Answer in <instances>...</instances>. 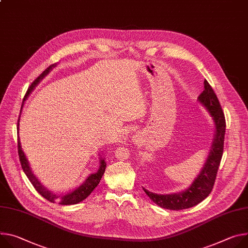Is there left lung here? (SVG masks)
Returning <instances> with one entry per match:
<instances>
[{
  "instance_id": "left-lung-1",
  "label": "left lung",
  "mask_w": 248,
  "mask_h": 248,
  "mask_svg": "<svg viewBox=\"0 0 248 248\" xmlns=\"http://www.w3.org/2000/svg\"><path fill=\"white\" fill-rule=\"evenodd\" d=\"M205 90L199 96V102L204 106L211 115L216 127L214 140L208 158L201 172L194 179L193 183L184 191L173 194H155L143 188L146 195L157 206L163 209L180 211L192 208L204 201L212 192L217 169L223 152L224 134H226V119L217 97L207 80L204 81Z\"/></svg>"
}]
</instances>
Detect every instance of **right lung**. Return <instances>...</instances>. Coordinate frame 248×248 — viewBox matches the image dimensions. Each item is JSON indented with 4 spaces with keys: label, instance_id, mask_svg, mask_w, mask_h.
Segmentation results:
<instances>
[{
    "label": "right lung",
    "instance_id": "right-lung-1",
    "mask_svg": "<svg viewBox=\"0 0 248 248\" xmlns=\"http://www.w3.org/2000/svg\"><path fill=\"white\" fill-rule=\"evenodd\" d=\"M56 66V64H52L50 65L48 68H46V70H44L32 83L31 85L30 86V88L28 89V92L24 98V104H25V101L28 99V97L30 96V94L31 93L32 90L38 85V83L46 77L53 68ZM24 104L21 105V108H20V114H21V109H22V107H24ZM20 114H19V118H18V121H17V133H18V129H19V119H20ZM17 149H18V156H19V161H20V165H21V168L22 170H24V172L26 173V175L28 176L29 180L31 181V183L32 184V186L35 188V190L38 192V194H40L44 199H46L47 201L51 202H58V204L60 205H63V206H68V205H75V204H78V202H82L83 200H85L90 194H91L94 189L98 186V184L100 183L101 179L105 173V170H106V166H107V163L105 162V158H103V157L101 156L100 157V167L98 169V171L96 173H93L91 175H89L87 177V179L85 180V181L79 186L77 187L76 189H74L73 191L67 193L65 195H56V194H53L51 191L47 190L46 187H44L39 181L38 179L36 178V176L32 173L31 167H30V164H29V161L27 159V157L24 153V151H22L21 149V145H20V141H19V137H18V140H17Z\"/></svg>",
    "mask_w": 248,
    "mask_h": 248
}]
</instances>
